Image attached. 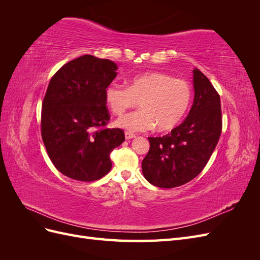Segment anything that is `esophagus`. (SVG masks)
<instances>
[{
	"label": "esophagus",
	"instance_id": "34e87169",
	"mask_svg": "<svg viewBox=\"0 0 260 260\" xmlns=\"http://www.w3.org/2000/svg\"><path fill=\"white\" fill-rule=\"evenodd\" d=\"M124 137H125V140H131L133 138H136V136L133 135V133H130V132H125Z\"/></svg>",
	"mask_w": 260,
	"mask_h": 260
}]
</instances>
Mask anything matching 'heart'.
<instances>
[{
    "instance_id": "obj_1",
    "label": "heart",
    "mask_w": 260,
    "mask_h": 260,
    "mask_svg": "<svg viewBox=\"0 0 260 260\" xmlns=\"http://www.w3.org/2000/svg\"><path fill=\"white\" fill-rule=\"evenodd\" d=\"M111 111L122 115L139 101L140 109L116 120V125L129 132L174 129L183 119L192 101L191 86L185 80L162 73L133 77L128 86L113 82L105 90Z\"/></svg>"
}]
</instances>
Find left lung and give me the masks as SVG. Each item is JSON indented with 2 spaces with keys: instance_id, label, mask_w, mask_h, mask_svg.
<instances>
[{
  "instance_id": "8db88e82",
  "label": "left lung",
  "mask_w": 260,
  "mask_h": 260,
  "mask_svg": "<svg viewBox=\"0 0 260 260\" xmlns=\"http://www.w3.org/2000/svg\"><path fill=\"white\" fill-rule=\"evenodd\" d=\"M193 105L184 121L166 136L148 138L142 172L155 186L176 187L199 176L221 135L220 96L198 68L193 70Z\"/></svg>"
}]
</instances>
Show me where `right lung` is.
<instances>
[{"label":"right lung","instance_id":"right-lung-1","mask_svg":"<svg viewBox=\"0 0 260 260\" xmlns=\"http://www.w3.org/2000/svg\"><path fill=\"white\" fill-rule=\"evenodd\" d=\"M118 69L113 60L83 55L60 67L42 103L41 135L50 159L66 177L90 182L112 168L109 154L124 141L121 129H106L105 90Z\"/></svg>","mask_w":260,"mask_h":260}]
</instances>
